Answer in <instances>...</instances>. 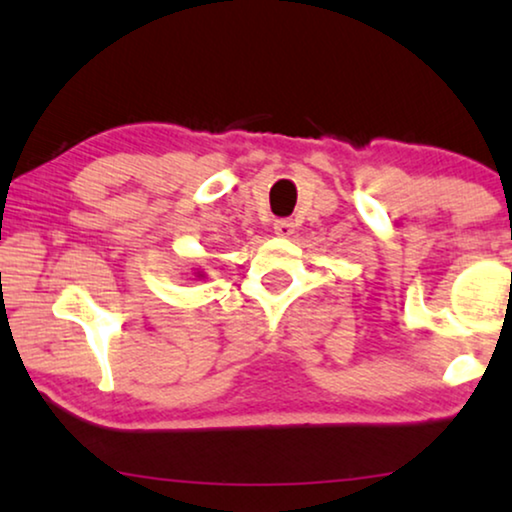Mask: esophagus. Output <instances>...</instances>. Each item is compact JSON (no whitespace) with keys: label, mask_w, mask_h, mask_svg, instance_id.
<instances>
[{"label":"esophagus","mask_w":512,"mask_h":512,"mask_svg":"<svg viewBox=\"0 0 512 512\" xmlns=\"http://www.w3.org/2000/svg\"><path fill=\"white\" fill-rule=\"evenodd\" d=\"M294 223L289 221V218H280V221L273 223V232L278 234V237H291L294 234Z\"/></svg>","instance_id":"obj_1"}]
</instances>
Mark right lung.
I'll use <instances>...</instances> for the list:
<instances>
[{
    "label": "right lung",
    "mask_w": 512,
    "mask_h": 512,
    "mask_svg": "<svg viewBox=\"0 0 512 512\" xmlns=\"http://www.w3.org/2000/svg\"><path fill=\"white\" fill-rule=\"evenodd\" d=\"M196 280H205V271H200V269H196Z\"/></svg>",
    "instance_id": "add662e5"
}]
</instances>
